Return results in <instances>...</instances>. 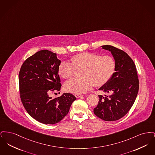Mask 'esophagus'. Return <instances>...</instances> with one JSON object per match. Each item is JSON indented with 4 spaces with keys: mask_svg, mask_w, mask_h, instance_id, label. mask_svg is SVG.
Masks as SVG:
<instances>
[{
    "mask_svg": "<svg viewBox=\"0 0 155 155\" xmlns=\"http://www.w3.org/2000/svg\"><path fill=\"white\" fill-rule=\"evenodd\" d=\"M74 96H75L77 98H79V97H80L81 96H82V95H81V94H75L74 95Z\"/></svg>",
    "mask_w": 155,
    "mask_h": 155,
    "instance_id": "obj_1",
    "label": "esophagus"
}]
</instances>
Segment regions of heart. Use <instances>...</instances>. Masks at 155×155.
I'll use <instances>...</instances> for the list:
<instances>
[{
	"mask_svg": "<svg viewBox=\"0 0 155 155\" xmlns=\"http://www.w3.org/2000/svg\"><path fill=\"white\" fill-rule=\"evenodd\" d=\"M71 62L63 60L59 67V73L63 78L74 76L76 69L81 70L80 78H73L66 81L64 89L71 93L83 94L95 84L101 87L111 78L115 72L116 63L110 56L84 52L71 58Z\"/></svg>",
	"mask_w": 155,
	"mask_h": 155,
	"instance_id": "1",
	"label": "heart"
}]
</instances>
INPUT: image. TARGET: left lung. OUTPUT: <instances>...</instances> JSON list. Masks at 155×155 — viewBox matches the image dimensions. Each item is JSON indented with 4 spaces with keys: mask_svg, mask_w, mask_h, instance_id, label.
<instances>
[{
    "mask_svg": "<svg viewBox=\"0 0 155 155\" xmlns=\"http://www.w3.org/2000/svg\"><path fill=\"white\" fill-rule=\"evenodd\" d=\"M102 47L111 52L116 67L110 80L99 89L110 95H99L94 113L104 121H116L124 117L133 106L139 90V80L135 65L127 53L111 45Z\"/></svg>",
    "mask_w": 155,
    "mask_h": 155,
    "instance_id": "8db88e82",
    "label": "left lung"
}]
</instances>
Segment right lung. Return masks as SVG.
<instances>
[{"instance_id": "right-lung-1", "label": "right lung", "mask_w": 155, "mask_h": 155, "mask_svg": "<svg viewBox=\"0 0 155 155\" xmlns=\"http://www.w3.org/2000/svg\"><path fill=\"white\" fill-rule=\"evenodd\" d=\"M56 53L42 50L23 63L19 73L20 97L25 110L32 118L45 124L60 122L68 114L76 97L70 93L52 98L59 91V67Z\"/></svg>"}]
</instances>
